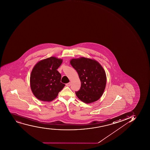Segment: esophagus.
I'll return each instance as SVG.
<instances>
[{
  "instance_id": "esophagus-1",
  "label": "esophagus",
  "mask_w": 150,
  "mask_h": 150,
  "mask_svg": "<svg viewBox=\"0 0 150 150\" xmlns=\"http://www.w3.org/2000/svg\"><path fill=\"white\" fill-rule=\"evenodd\" d=\"M70 85H71V83H70V82H69V83H68L66 84V86H70Z\"/></svg>"
}]
</instances>
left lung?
<instances>
[{
  "mask_svg": "<svg viewBox=\"0 0 150 150\" xmlns=\"http://www.w3.org/2000/svg\"><path fill=\"white\" fill-rule=\"evenodd\" d=\"M70 64L79 75L81 86L75 93L85 103L96 101L105 89L107 78L104 69L97 61L82 57L73 59Z\"/></svg>",
  "mask_w": 150,
  "mask_h": 150,
  "instance_id": "left-lung-1",
  "label": "left lung"
}]
</instances>
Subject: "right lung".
Returning a JSON list of instances; mask_svg holds the SVG:
<instances>
[{"label": "right lung", "mask_w": 150, "mask_h": 150, "mask_svg": "<svg viewBox=\"0 0 150 150\" xmlns=\"http://www.w3.org/2000/svg\"><path fill=\"white\" fill-rule=\"evenodd\" d=\"M62 59L51 57L38 62L30 76V86L36 98L42 101H51L56 98L65 85L61 82V74L57 69Z\"/></svg>", "instance_id": "obj_1"}]
</instances>
